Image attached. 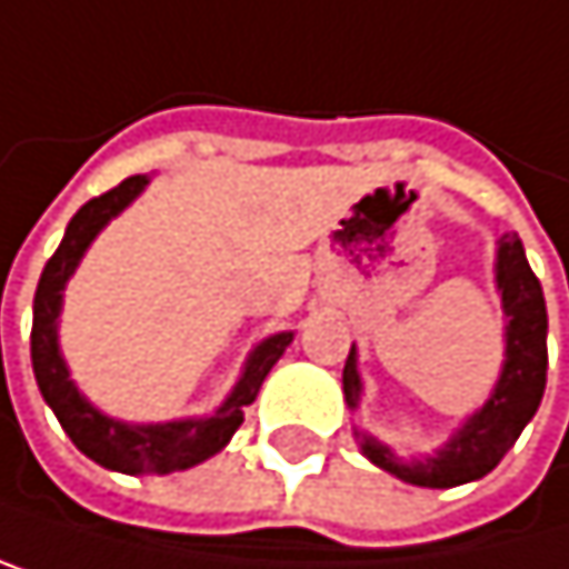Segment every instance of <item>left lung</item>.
Wrapping results in <instances>:
<instances>
[{
  "instance_id": "obj_1",
  "label": "left lung",
  "mask_w": 569,
  "mask_h": 569,
  "mask_svg": "<svg viewBox=\"0 0 569 569\" xmlns=\"http://www.w3.org/2000/svg\"><path fill=\"white\" fill-rule=\"evenodd\" d=\"M495 281L501 291L505 309V363L501 378L491 398L450 436V442L432 457L422 460H401L391 447H385L375 436H360L363 457L419 488H457L477 477L491 473L501 457L515 447L546 391V298L542 284L532 274L522 240L505 233L498 240L495 257ZM343 395L347 405L357 408L363 395V381L357 370V347H350L343 367Z\"/></svg>"
}]
</instances>
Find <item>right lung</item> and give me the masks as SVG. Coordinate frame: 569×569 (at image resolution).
Here are the masks:
<instances>
[{
  "instance_id": "right-lung-1",
  "label": "right lung",
  "mask_w": 569,
  "mask_h": 569,
  "mask_svg": "<svg viewBox=\"0 0 569 569\" xmlns=\"http://www.w3.org/2000/svg\"><path fill=\"white\" fill-rule=\"evenodd\" d=\"M147 174H133L99 199L84 202L74 219L64 229V240L47 260L40 274L37 295H33V332H30V357H33V378L43 395V401L54 408L61 429L71 436L74 447L96 460L99 467L119 470V473H174L188 470L216 457L233 432L243 422V408L257 398L263 378L271 375V367L281 360L295 332H274L263 343L253 347V353L243 363V375L226 395V401L206 419H178V422H147L130 426L102 416L99 408L88 401L78 385L71 381V370L58 347V316L64 301V284L81 263L84 250L106 229L109 219H116L127 209L137 194L147 188Z\"/></svg>"
}]
</instances>
